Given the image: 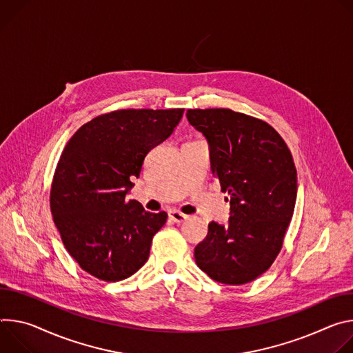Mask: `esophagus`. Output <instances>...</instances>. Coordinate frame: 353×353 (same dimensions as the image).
Listing matches in <instances>:
<instances>
[{"instance_id": "esophagus-1", "label": "esophagus", "mask_w": 353, "mask_h": 353, "mask_svg": "<svg viewBox=\"0 0 353 353\" xmlns=\"http://www.w3.org/2000/svg\"><path fill=\"white\" fill-rule=\"evenodd\" d=\"M170 219L174 221V223H178V224H181V223H183L185 220H188V216L186 214H183V213H181V212H178V210H170Z\"/></svg>"}]
</instances>
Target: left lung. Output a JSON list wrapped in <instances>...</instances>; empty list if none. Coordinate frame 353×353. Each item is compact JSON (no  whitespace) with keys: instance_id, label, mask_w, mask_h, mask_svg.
<instances>
[{"instance_id":"obj_1","label":"left lung","mask_w":353,"mask_h":353,"mask_svg":"<svg viewBox=\"0 0 353 353\" xmlns=\"http://www.w3.org/2000/svg\"><path fill=\"white\" fill-rule=\"evenodd\" d=\"M210 145V167L228 193V225L209 224L194 261L224 285L252 282L279 255L297 196L293 157L281 134L258 117L225 108L188 109Z\"/></svg>"}]
</instances>
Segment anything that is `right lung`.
Returning a JSON list of instances; mask_svg holds the SVG:
<instances>
[{
    "label": "right lung",
    "mask_w": 353,
    "mask_h": 353,
    "mask_svg": "<svg viewBox=\"0 0 353 353\" xmlns=\"http://www.w3.org/2000/svg\"><path fill=\"white\" fill-rule=\"evenodd\" d=\"M185 109H121L78 129L57 163L50 210L68 254L90 275L119 282L148 259L165 212L126 201L147 152L176 128Z\"/></svg>",
    "instance_id": "right-lung-1"
}]
</instances>
